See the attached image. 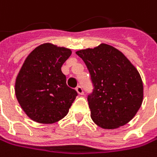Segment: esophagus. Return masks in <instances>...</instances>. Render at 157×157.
<instances>
[{"label": "esophagus", "mask_w": 157, "mask_h": 157, "mask_svg": "<svg viewBox=\"0 0 157 157\" xmlns=\"http://www.w3.org/2000/svg\"><path fill=\"white\" fill-rule=\"evenodd\" d=\"M75 90H76V92L79 94V95H83L84 94V90H83V88H82V86H78L76 88H75Z\"/></svg>", "instance_id": "obj_1"}]
</instances>
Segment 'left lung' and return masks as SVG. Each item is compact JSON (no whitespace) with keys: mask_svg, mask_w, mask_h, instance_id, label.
Returning <instances> with one entry per match:
<instances>
[{"mask_svg":"<svg viewBox=\"0 0 157 157\" xmlns=\"http://www.w3.org/2000/svg\"><path fill=\"white\" fill-rule=\"evenodd\" d=\"M76 54L91 75L93 90L87 101L94 122L103 129L128 123L143 102L144 86L138 71L120 50L107 44Z\"/></svg>","mask_w":157,"mask_h":157,"instance_id":"8db88e82","label":"left lung"}]
</instances>
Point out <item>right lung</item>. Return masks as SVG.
<instances>
[{
  "label": "right lung",
  "instance_id": "obj_1",
  "mask_svg": "<svg viewBox=\"0 0 157 157\" xmlns=\"http://www.w3.org/2000/svg\"><path fill=\"white\" fill-rule=\"evenodd\" d=\"M71 54L69 48L47 43L35 48L25 60L16 78L15 95L31 120L54 123L67 115L78 95L67 86L61 71Z\"/></svg>",
  "mask_w": 157,
  "mask_h": 157
}]
</instances>
